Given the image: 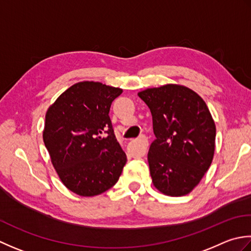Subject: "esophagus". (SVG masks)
Returning <instances> with one entry per match:
<instances>
[{"label": "esophagus", "mask_w": 251, "mask_h": 251, "mask_svg": "<svg viewBox=\"0 0 251 251\" xmlns=\"http://www.w3.org/2000/svg\"><path fill=\"white\" fill-rule=\"evenodd\" d=\"M139 141L140 143H141V145H142V147H143V152L142 154L143 155H145L146 154V151H147V147H148V140H147V137L145 136V135H141L140 137H139Z\"/></svg>", "instance_id": "34e87169"}]
</instances>
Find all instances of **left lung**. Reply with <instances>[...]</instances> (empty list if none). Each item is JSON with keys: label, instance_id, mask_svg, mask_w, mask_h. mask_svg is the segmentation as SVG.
<instances>
[{"label": "left lung", "instance_id": "obj_1", "mask_svg": "<svg viewBox=\"0 0 251 251\" xmlns=\"http://www.w3.org/2000/svg\"><path fill=\"white\" fill-rule=\"evenodd\" d=\"M150 107L156 140L147 159L151 182L160 193L190 194L210 167L216 148V125L196 92L169 83L137 93Z\"/></svg>", "mask_w": 251, "mask_h": 251}]
</instances>
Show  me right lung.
I'll list each match as a JSON object with an SVG mask.
<instances>
[{"label":"right lung","instance_id":"add662e5","mask_svg":"<svg viewBox=\"0 0 251 251\" xmlns=\"http://www.w3.org/2000/svg\"><path fill=\"white\" fill-rule=\"evenodd\" d=\"M121 93L119 88L83 81L61 93L45 114L43 142L50 161L60 181L76 195L108 191L126 165L108 115Z\"/></svg>","mask_w":251,"mask_h":251}]
</instances>
